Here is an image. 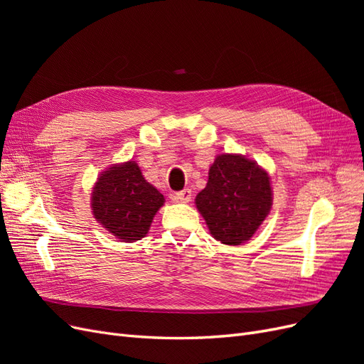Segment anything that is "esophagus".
I'll return each instance as SVG.
<instances>
[{"label": "esophagus", "mask_w": 364, "mask_h": 364, "mask_svg": "<svg viewBox=\"0 0 364 364\" xmlns=\"http://www.w3.org/2000/svg\"><path fill=\"white\" fill-rule=\"evenodd\" d=\"M173 200L174 202H190L191 200V190L190 188H185L179 193H174L173 194Z\"/></svg>", "instance_id": "esophagus-1"}]
</instances>
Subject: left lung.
Returning a JSON list of instances; mask_svg holds the SVG:
<instances>
[{"label": "left lung", "mask_w": 364, "mask_h": 364, "mask_svg": "<svg viewBox=\"0 0 364 364\" xmlns=\"http://www.w3.org/2000/svg\"><path fill=\"white\" fill-rule=\"evenodd\" d=\"M196 205L215 240L238 246L257 232L270 213L269 174L245 156H217Z\"/></svg>", "instance_id": "obj_1"}]
</instances>
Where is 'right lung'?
<instances>
[{
	"label": "right lung",
	"mask_w": 364,
	"mask_h": 364,
	"mask_svg": "<svg viewBox=\"0 0 364 364\" xmlns=\"http://www.w3.org/2000/svg\"><path fill=\"white\" fill-rule=\"evenodd\" d=\"M92 213L109 232L123 241L146 237L164 196L142 178L134 161L115 165L98 178L92 191Z\"/></svg>",
	"instance_id": "1"
}]
</instances>
